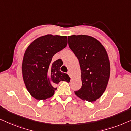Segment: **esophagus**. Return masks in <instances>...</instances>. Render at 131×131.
<instances>
[{
    "mask_svg": "<svg viewBox=\"0 0 131 131\" xmlns=\"http://www.w3.org/2000/svg\"><path fill=\"white\" fill-rule=\"evenodd\" d=\"M67 73L68 74V75H69L70 77H71V72H70L69 71H68V72H67Z\"/></svg>",
    "mask_w": 131,
    "mask_h": 131,
    "instance_id": "esophagus-1",
    "label": "esophagus"
}]
</instances>
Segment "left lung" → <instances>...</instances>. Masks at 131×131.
Returning a JSON list of instances; mask_svg holds the SVG:
<instances>
[{"label":"left lung","mask_w":131,"mask_h":131,"mask_svg":"<svg viewBox=\"0 0 131 131\" xmlns=\"http://www.w3.org/2000/svg\"><path fill=\"white\" fill-rule=\"evenodd\" d=\"M68 44L79 62L82 86L75 92L77 96L88 102L99 99L104 92L110 77V63L105 47L88 35L68 36Z\"/></svg>","instance_id":"obj_1"}]
</instances>
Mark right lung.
<instances>
[{
    "mask_svg": "<svg viewBox=\"0 0 131 131\" xmlns=\"http://www.w3.org/2000/svg\"><path fill=\"white\" fill-rule=\"evenodd\" d=\"M67 43L66 36L48 34L37 38L25 50L22 65L23 79L27 90L37 100L53 96L60 81L70 82L68 75L60 71V60H52Z\"/></svg>",
    "mask_w": 131,
    "mask_h": 131,
    "instance_id": "obj_1",
    "label": "right lung"
}]
</instances>
